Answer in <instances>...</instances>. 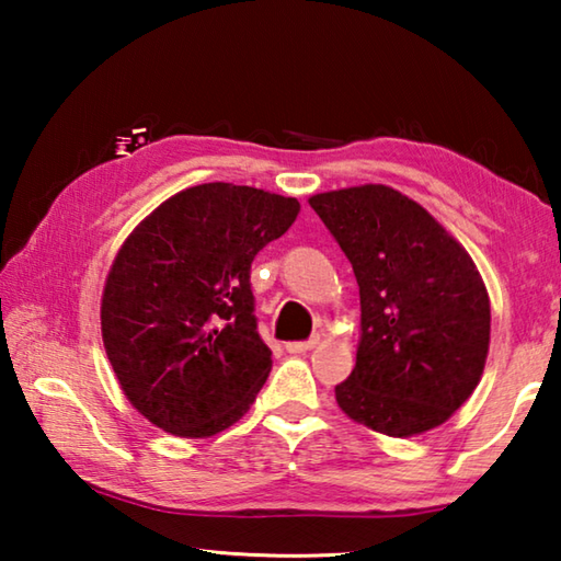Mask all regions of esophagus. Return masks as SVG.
Instances as JSON below:
<instances>
[{
  "label": "esophagus",
  "instance_id": "34e87169",
  "mask_svg": "<svg viewBox=\"0 0 561 561\" xmlns=\"http://www.w3.org/2000/svg\"><path fill=\"white\" fill-rule=\"evenodd\" d=\"M317 344H319L317 336H311L307 341H289L287 351H289V354H307V351H311Z\"/></svg>",
  "mask_w": 561,
  "mask_h": 561
}]
</instances>
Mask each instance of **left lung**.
Wrapping results in <instances>:
<instances>
[{"mask_svg":"<svg viewBox=\"0 0 561 561\" xmlns=\"http://www.w3.org/2000/svg\"><path fill=\"white\" fill-rule=\"evenodd\" d=\"M309 205L358 282L360 341L339 408L393 438L445 423L480 383L490 346V299L470 254L388 185L331 190Z\"/></svg>","mask_w":561,"mask_h":561,"instance_id":"8db88e82","label":"left lung"}]
</instances>
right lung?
<instances>
[{
	"instance_id": "1",
	"label": "right lung",
	"mask_w": 561,
	"mask_h": 561,
	"mask_svg": "<svg viewBox=\"0 0 561 561\" xmlns=\"http://www.w3.org/2000/svg\"><path fill=\"white\" fill-rule=\"evenodd\" d=\"M297 215L294 197L205 183L123 242L103 287V346L123 393L158 428L207 438L250 411L272 371L252 260Z\"/></svg>"
}]
</instances>
